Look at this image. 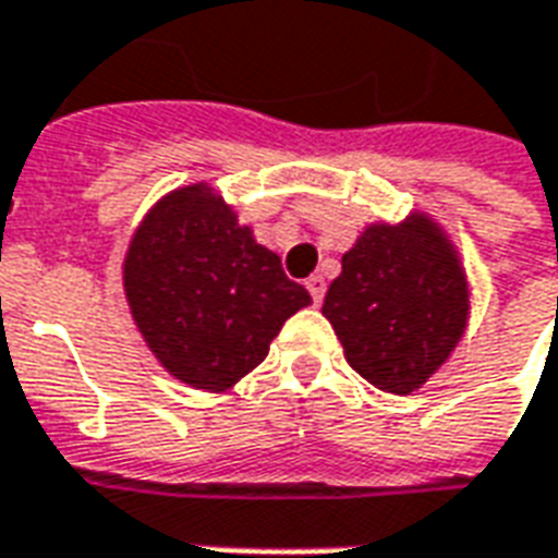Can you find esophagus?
Listing matches in <instances>:
<instances>
[{
	"label": "esophagus",
	"mask_w": 558,
	"mask_h": 558,
	"mask_svg": "<svg viewBox=\"0 0 558 558\" xmlns=\"http://www.w3.org/2000/svg\"><path fill=\"white\" fill-rule=\"evenodd\" d=\"M307 292H311V299H314V304H323V299H326V280L319 278V275H314V278H307Z\"/></svg>",
	"instance_id": "1"
}]
</instances>
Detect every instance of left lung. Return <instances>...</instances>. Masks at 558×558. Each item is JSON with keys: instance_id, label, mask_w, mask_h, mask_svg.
I'll list each match as a JSON object with an SVG mask.
<instances>
[{"instance_id": "8db88e82", "label": "left lung", "mask_w": 558, "mask_h": 558, "mask_svg": "<svg viewBox=\"0 0 558 558\" xmlns=\"http://www.w3.org/2000/svg\"><path fill=\"white\" fill-rule=\"evenodd\" d=\"M323 314L352 371L410 395L430 379L466 331L469 283L454 244L427 215L374 223L340 259Z\"/></svg>"}]
</instances>
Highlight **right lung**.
Wrapping results in <instances>:
<instances>
[{
	"instance_id": "right-lung-1",
	"label": "right lung",
	"mask_w": 558,
	"mask_h": 558,
	"mask_svg": "<svg viewBox=\"0 0 558 558\" xmlns=\"http://www.w3.org/2000/svg\"><path fill=\"white\" fill-rule=\"evenodd\" d=\"M122 278L148 350L175 379L206 391L251 374L283 323L311 304L280 256L256 244L206 182L155 203L131 239Z\"/></svg>"
}]
</instances>
